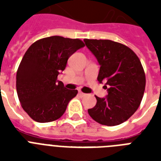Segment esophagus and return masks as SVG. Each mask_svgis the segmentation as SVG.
<instances>
[{
	"label": "esophagus",
	"mask_w": 161,
	"mask_h": 161,
	"mask_svg": "<svg viewBox=\"0 0 161 161\" xmlns=\"http://www.w3.org/2000/svg\"><path fill=\"white\" fill-rule=\"evenodd\" d=\"M78 95L80 96V97H84V96H86V93H83V92H79V93H78Z\"/></svg>",
	"instance_id": "34e87169"
}]
</instances>
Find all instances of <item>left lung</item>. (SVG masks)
<instances>
[{
	"mask_svg": "<svg viewBox=\"0 0 161 161\" xmlns=\"http://www.w3.org/2000/svg\"><path fill=\"white\" fill-rule=\"evenodd\" d=\"M86 46L97 58L100 69L98 81L104 83L106 98H98L88 110L96 122L115 126L129 119L140 107L145 88V74L134 52L111 40L84 39Z\"/></svg>",
	"mask_w": 161,
	"mask_h": 161,
	"instance_id": "left-lung-1",
	"label": "left lung"
}]
</instances>
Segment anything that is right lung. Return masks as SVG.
<instances>
[{"mask_svg":"<svg viewBox=\"0 0 161 161\" xmlns=\"http://www.w3.org/2000/svg\"><path fill=\"white\" fill-rule=\"evenodd\" d=\"M84 46L80 39L53 36L37 40L27 49L16 73V92L32 119L52 122L64 114L78 90L66 88L58 76L69 57Z\"/></svg>","mask_w":161,"mask_h":161,"instance_id":"obj_1","label":"right lung"}]
</instances>
